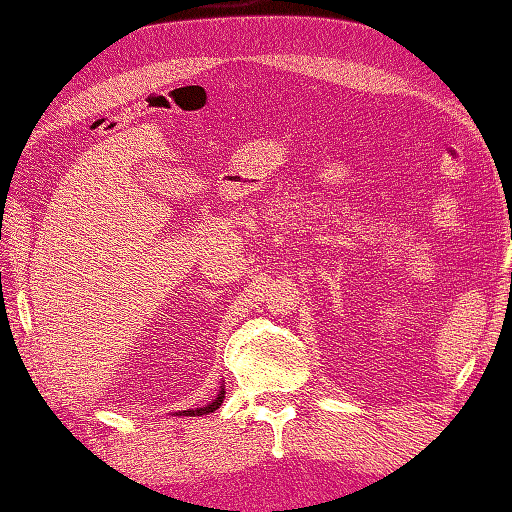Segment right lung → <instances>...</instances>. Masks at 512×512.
I'll return each instance as SVG.
<instances>
[{
  "instance_id": "obj_1",
  "label": "right lung",
  "mask_w": 512,
  "mask_h": 512,
  "mask_svg": "<svg viewBox=\"0 0 512 512\" xmlns=\"http://www.w3.org/2000/svg\"><path fill=\"white\" fill-rule=\"evenodd\" d=\"M223 398H225V389L221 387V391H218L216 398L207 404V406H201V409H187V411H179V415H190V417H196V415H207V413H214L218 406L223 404Z\"/></svg>"
}]
</instances>
